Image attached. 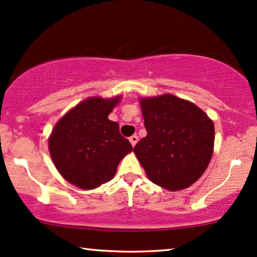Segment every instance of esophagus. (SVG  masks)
Wrapping results in <instances>:
<instances>
[{"label": "esophagus", "instance_id": "1", "mask_svg": "<svg viewBox=\"0 0 257 257\" xmlns=\"http://www.w3.org/2000/svg\"><path fill=\"white\" fill-rule=\"evenodd\" d=\"M130 143H131V145L133 147L136 146L137 143H138V137L136 135H133L132 137H130Z\"/></svg>", "mask_w": 257, "mask_h": 257}]
</instances>
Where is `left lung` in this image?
<instances>
[{
    "mask_svg": "<svg viewBox=\"0 0 257 257\" xmlns=\"http://www.w3.org/2000/svg\"><path fill=\"white\" fill-rule=\"evenodd\" d=\"M147 136L135 154L147 177L170 191L189 188L209 166L214 125L195 104L172 94L140 98Z\"/></svg>",
    "mask_w": 257,
    "mask_h": 257,
    "instance_id": "left-lung-1",
    "label": "left lung"
}]
</instances>
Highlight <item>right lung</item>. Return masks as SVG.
<instances>
[{
	"instance_id": "obj_1",
	"label": "right lung",
	"mask_w": 257,
	"mask_h": 257,
	"mask_svg": "<svg viewBox=\"0 0 257 257\" xmlns=\"http://www.w3.org/2000/svg\"><path fill=\"white\" fill-rule=\"evenodd\" d=\"M120 96L89 97L55 124L48 150L55 168L70 184L90 190L112 180L117 167L133 147L107 116Z\"/></svg>"
}]
</instances>
